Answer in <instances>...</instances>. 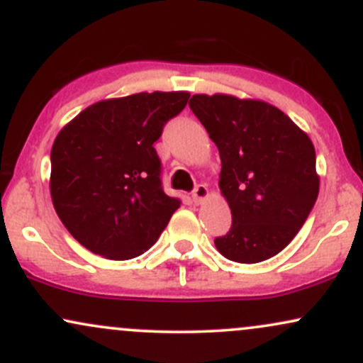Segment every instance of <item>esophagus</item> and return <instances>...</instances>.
Returning a JSON list of instances; mask_svg holds the SVG:
<instances>
[{
  "mask_svg": "<svg viewBox=\"0 0 363 363\" xmlns=\"http://www.w3.org/2000/svg\"><path fill=\"white\" fill-rule=\"evenodd\" d=\"M191 196H193V201L196 203V205H199V203H203L206 199L208 187L205 184H198L194 187V191L191 193Z\"/></svg>",
  "mask_w": 363,
  "mask_h": 363,
  "instance_id": "obj_1",
  "label": "esophagus"
}]
</instances>
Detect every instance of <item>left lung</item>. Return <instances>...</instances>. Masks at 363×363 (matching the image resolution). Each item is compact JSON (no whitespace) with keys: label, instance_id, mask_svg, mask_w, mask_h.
<instances>
[{"label":"left lung","instance_id":"8db88e82","mask_svg":"<svg viewBox=\"0 0 363 363\" xmlns=\"http://www.w3.org/2000/svg\"><path fill=\"white\" fill-rule=\"evenodd\" d=\"M191 111L220 152V189L232 227L215 245L244 264L277 256L291 242L319 194L315 150L289 116L262 101L193 95Z\"/></svg>","mask_w":363,"mask_h":363}]
</instances>
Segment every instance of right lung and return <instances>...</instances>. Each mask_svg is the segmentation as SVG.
Here are the masks:
<instances>
[{
	"mask_svg": "<svg viewBox=\"0 0 363 363\" xmlns=\"http://www.w3.org/2000/svg\"><path fill=\"white\" fill-rule=\"evenodd\" d=\"M187 99V91H141L101 101L56 136L52 205L83 247L124 261L157 242L181 201L164 193L153 143Z\"/></svg>",
	"mask_w": 363,
	"mask_h": 363,
	"instance_id": "right-lung-1",
	"label": "right lung"
}]
</instances>
